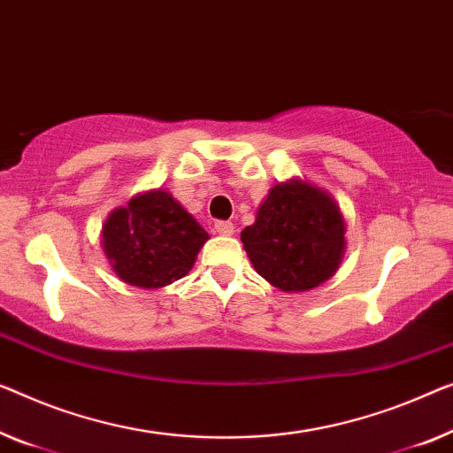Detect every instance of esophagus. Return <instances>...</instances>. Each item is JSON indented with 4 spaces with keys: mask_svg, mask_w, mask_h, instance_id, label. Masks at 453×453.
<instances>
[{
    "mask_svg": "<svg viewBox=\"0 0 453 453\" xmlns=\"http://www.w3.org/2000/svg\"><path fill=\"white\" fill-rule=\"evenodd\" d=\"M215 232L219 235H232L234 234V224L232 221H215Z\"/></svg>",
    "mask_w": 453,
    "mask_h": 453,
    "instance_id": "obj_1",
    "label": "esophagus"
}]
</instances>
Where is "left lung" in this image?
Returning <instances> with one entry per match:
<instances>
[{"mask_svg":"<svg viewBox=\"0 0 453 453\" xmlns=\"http://www.w3.org/2000/svg\"><path fill=\"white\" fill-rule=\"evenodd\" d=\"M346 224L335 199L307 180L270 188L242 244L262 279L285 293L319 287L340 268Z\"/></svg>","mask_w":453,"mask_h":453,"instance_id":"obj_1","label":"left lung"}]
</instances>
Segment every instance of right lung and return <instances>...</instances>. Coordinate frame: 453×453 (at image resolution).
<instances>
[{"label":"right lung","mask_w":453,"mask_h":453,"mask_svg":"<svg viewBox=\"0 0 453 453\" xmlns=\"http://www.w3.org/2000/svg\"><path fill=\"white\" fill-rule=\"evenodd\" d=\"M209 234L165 188L140 193L107 215L101 246L121 280L160 288L193 268Z\"/></svg>","instance_id":"add662e5"}]
</instances>
